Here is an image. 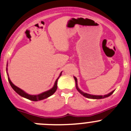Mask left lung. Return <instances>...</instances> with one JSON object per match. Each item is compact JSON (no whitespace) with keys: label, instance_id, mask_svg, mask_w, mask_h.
Wrapping results in <instances>:
<instances>
[{"label":"left lung","instance_id":"left-lung-1","mask_svg":"<svg viewBox=\"0 0 131 131\" xmlns=\"http://www.w3.org/2000/svg\"><path fill=\"white\" fill-rule=\"evenodd\" d=\"M74 77L75 81L76 89L77 90V91H78L81 94V95H83L84 96H85V97H86V98H88V99H104V98H106V97H108V96H110V95H112V94L113 93L114 91H112L111 93L107 94V95H104V96H103V95H90V94L86 93H84V92H83V91H82L81 90H80L78 86H77V78H76L75 77Z\"/></svg>","mask_w":131,"mask_h":131}]
</instances>
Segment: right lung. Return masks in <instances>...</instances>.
<instances>
[{
	"mask_svg": "<svg viewBox=\"0 0 131 131\" xmlns=\"http://www.w3.org/2000/svg\"><path fill=\"white\" fill-rule=\"evenodd\" d=\"M6 71H7V68H6ZM61 73L62 72H61L59 77L61 75ZM59 77L57 79L56 81V82H55V83H54V86H53V87L50 90H48V91H45V92L39 94V95H29V94L27 93H25L24 91H23L22 90H21L20 88H18L17 86H15V84H13V82L11 81V80H10L9 77V75H8V73H7V78H8L9 82L10 85H11V86L12 87V88L13 89V90H15V91H16V92L17 93L18 95H20L21 96H23V97H24V98H26V99H27L30 100V101H41V100H43V99H47V98L49 97V96H51L52 95H53V94L56 92V90H57V88H58L57 84H58V79H59Z\"/></svg>",
	"mask_w": 131,
	"mask_h": 131,
	"instance_id": "add662e5",
	"label": "right lung"
}]
</instances>
